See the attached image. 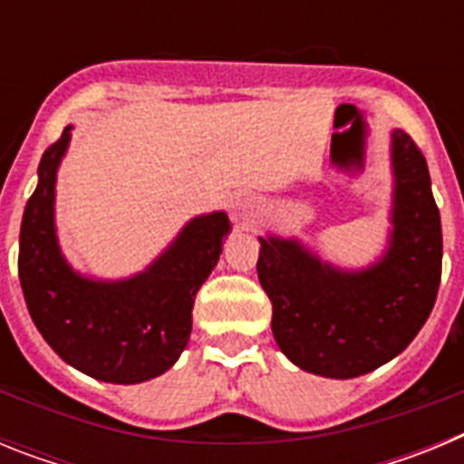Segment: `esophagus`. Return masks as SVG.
Instances as JSON below:
<instances>
[{
    "mask_svg": "<svg viewBox=\"0 0 464 464\" xmlns=\"http://www.w3.org/2000/svg\"><path fill=\"white\" fill-rule=\"evenodd\" d=\"M257 213H260V202L251 195L239 197V199H235V204H232V216H235V220H239L241 225L253 223V218H256Z\"/></svg>",
    "mask_w": 464,
    "mask_h": 464,
    "instance_id": "1",
    "label": "esophagus"
}]
</instances>
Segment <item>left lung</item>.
Here are the masks:
<instances>
[{"label":"left lung","mask_w":464,"mask_h":464,"mask_svg":"<svg viewBox=\"0 0 464 464\" xmlns=\"http://www.w3.org/2000/svg\"><path fill=\"white\" fill-rule=\"evenodd\" d=\"M392 232L360 272L321 262L295 239L260 237L257 278L272 299V332L297 367L327 379L376 370L413 342L441 281V220L423 153L392 132Z\"/></svg>","instance_id":"1"}]
</instances>
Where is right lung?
Returning <instances> with one entry per match:
<instances>
[{
	"instance_id": "right-lung-1",
	"label": "right lung",
	"mask_w": 464,
	"mask_h": 464,
	"mask_svg": "<svg viewBox=\"0 0 464 464\" xmlns=\"http://www.w3.org/2000/svg\"><path fill=\"white\" fill-rule=\"evenodd\" d=\"M69 130L41 155L39 186L23 213L18 276L24 302L41 337L64 362L106 383H141L165 374L183 353L195 295L223 253L229 220L225 211L192 218L132 278L81 276L55 237V179Z\"/></svg>"
}]
</instances>
